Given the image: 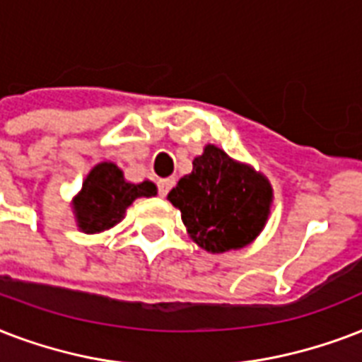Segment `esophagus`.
<instances>
[{
    "instance_id": "1",
    "label": "esophagus",
    "mask_w": 362,
    "mask_h": 362,
    "mask_svg": "<svg viewBox=\"0 0 362 362\" xmlns=\"http://www.w3.org/2000/svg\"><path fill=\"white\" fill-rule=\"evenodd\" d=\"M173 185H175V179H173V177L160 179V181H158V192H160V196H166Z\"/></svg>"
}]
</instances>
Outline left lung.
Here are the masks:
<instances>
[{
	"mask_svg": "<svg viewBox=\"0 0 362 362\" xmlns=\"http://www.w3.org/2000/svg\"><path fill=\"white\" fill-rule=\"evenodd\" d=\"M168 200L181 211L190 240L207 253L236 251L264 230L274 202L270 181L253 166L206 145L192 172L179 179Z\"/></svg>",
	"mask_w": 362,
	"mask_h": 362,
	"instance_id": "8db88e82",
	"label": "left lung"
}]
</instances>
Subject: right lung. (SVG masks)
Listing matches in <instances>:
<instances>
[{
	"instance_id": "right-lung-1",
	"label": "right lung",
	"mask_w": 362,
	"mask_h": 362,
	"mask_svg": "<svg viewBox=\"0 0 362 362\" xmlns=\"http://www.w3.org/2000/svg\"><path fill=\"white\" fill-rule=\"evenodd\" d=\"M153 181L130 183L115 162H100L92 168L83 187L71 200L77 228L85 234H100L124 219L126 209L137 198L156 196Z\"/></svg>"
}]
</instances>
